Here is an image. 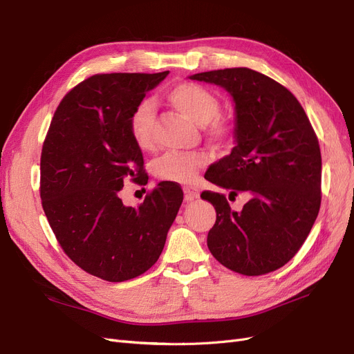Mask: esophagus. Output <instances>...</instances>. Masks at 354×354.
<instances>
[{"mask_svg":"<svg viewBox=\"0 0 354 354\" xmlns=\"http://www.w3.org/2000/svg\"><path fill=\"white\" fill-rule=\"evenodd\" d=\"M184 194H185V200L191 201L200 197V191L196 187H184Z\"/></svg>","mask_w":354,"mask_h":354,"instance_id":"esophagus-1","label":"esophagus"}]
</instances>
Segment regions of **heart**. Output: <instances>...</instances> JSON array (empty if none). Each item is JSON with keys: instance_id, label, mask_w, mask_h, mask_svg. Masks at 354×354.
I'll list each match as a JSON object with an SVG mask.
<instances>
[{"instance_id": "b5f03b06", "label": "heart", "mask_w": 354, "mask_h": 354, "mask_svg": "<svg viewBox=\"0 0 354 354\" xmlns=\"http://www.w3.org/2000/svg\"><path fill=\"white\" fill-rule=\"evenodd\" d=\"M167 100L189 120L203 124L204 133L210 141L221 145L232 141L235 123L232 119L219 115L221 101L209 88L194 82H182L169 89ZM128 128L133 142L141 150H151L156 128V109L151 101L142 100L133 107ZM206 163V154L200 151L167 153L154 162L153 174L160 180L187 184L196 178Z\"/></svg>"}]
</instances>
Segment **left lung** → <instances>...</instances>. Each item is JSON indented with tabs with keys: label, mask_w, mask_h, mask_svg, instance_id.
<instances>
[{
	"label": "left lung",
	"mask_w": 354,
	"mask_h": 354,
	"mask_svg": "<svg viewBox=\"0 0 354 354\" xmlns=\"http://www.w3.org/2000/svg\"><path fill=\"white\" fill-rule=\"evenodd\" d=\"M191 79L225 88L235 102L232 153L209 167L212 184L248 192L241 212L225 194L203 191L216 209L207 247L225 268L259 277L297 254L321 207L322 157L299 100L283 85L247 67L212 71Z\"/></svg>",
	"instance_id": "left-lung-1"
}]
</instances>
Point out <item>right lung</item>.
<instances>
[{"instance_id":"obj_1","label":"right lung","mask_w":354,"mask_h":354,"mask_svg":"<svg viewBox=\"0 0 354 354\" xmlns=\"http://www.w3.org/2000/svg\"><path fill=\"white\" fill-rule=\"evenodd\" d=\"M167 75L89 76L63 97L44 140L39 192L51 230L75 265L109 282L136 278L156 263L184 198L167 180L136 209L120 198L124 180H148L129 115Z\"/></svg>"}]
</instances>
